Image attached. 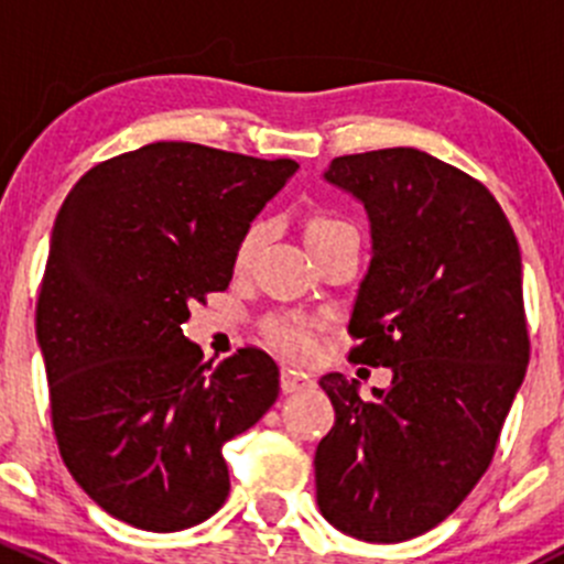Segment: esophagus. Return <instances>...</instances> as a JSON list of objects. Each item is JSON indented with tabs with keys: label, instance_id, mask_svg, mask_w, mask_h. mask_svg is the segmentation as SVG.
<instances>
[{
	"label": "esophagus",
	"instance_id": "obj_1",
	"mask_svg": "<svg viewBox=\"0 0 564 564\" xmlns=\"http://www.w3.org/2000/svg\"><path fill=\"white\" fill-rule=\"evenodd\" d=\"M311 388V382L305 377H300V373L294 371H283L281 373V390L283 392H297V390H305Z\"/></svg>",
	"mask_w": 564,
	"mask_h": 564
}]
</instances>
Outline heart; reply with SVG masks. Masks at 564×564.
<instances>
[{"instance_id": "obj_1", "label": "heart", "mask_w": 564, "mask_h": 564, "mask_svg": "<svg viewBox=\"0 0 564 564\" xmlns=\"http://www.w3.org/2000/svg\"><path fill=\"white\" fill-rule=\"evenodd\" d=\"M344 226H349V224H344V220H338V218H324V215H318V218H314L308 224V240L327 235V231L344 229ZM261 235H264V226L261 224H253L246 235H242L240 246H237V267L248 264L256 246H259ZM264 333H267V340H270L275 349H281L283 355H289V357H297V360H308V357L316 351L314 327H311V324L300 316L270 318L264 327Z\"/></svg>"}]
</instances>
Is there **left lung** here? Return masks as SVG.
<instances>
[{
  "instance_id": "8db88e82",
  "label": "left lung",
  "mask_w": 564,
  "mask_h": 564,
  "mask_svg": "<svg viewBox=\"0 0 564 564\" xmlns=\"http://www.w3.org/2000/svg\"><path fill=\"white\" fill-rule=\"evenodd\" d=\"M324 180L371 220L351 357L392 382L362 401L355 379H318L335 425L316 502L351 538L401 543L445 521L497 451L529 362L521 250L488 187L429 152L335 158Z\"/></svg>"
}]
</instances>
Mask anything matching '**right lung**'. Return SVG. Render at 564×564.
I'll use <instances>...</instances> for the list:
<instances>
[{"label": "right lung", "instance_id": "1", "mask_svg": "<svg viewBox=\"0 0 564 564\" xmlns=\"http://www.w3.org/2000/svg\"><path fill=\"white\" fill-rule=\"evenodd\" d=\"M297 169L158 141L98 163L67 193L37 344L62 460L113 519L180 532L229 497L224 445L275 403L278 366L248 346L213 368L182 324L229 289L250 220Z\"/></svg>", "mask_w": 564, "mask_h": 564}]
</instances>
